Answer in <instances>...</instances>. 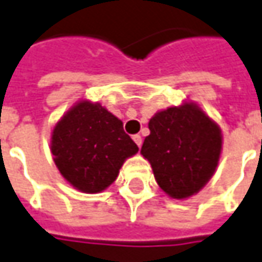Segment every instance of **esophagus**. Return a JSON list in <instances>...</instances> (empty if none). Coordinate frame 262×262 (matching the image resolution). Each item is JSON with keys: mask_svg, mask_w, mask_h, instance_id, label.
Wrapping results in <instances>:
<instances>
[{"mask_svg": "<svg viewBox=\"0 0 262 262\" xmlns=\"http://www.w3.org/2000/svg\"><path fill=\"white\" fill-rule=\"evenodd\" d=\"M133 140H135V143H136L139 147H142L143 139H142V136H140V135H135V136H133Z\"/></svg>", "mask_w": 262, "mask_h": 262, "instance_id": "obj_1", "label": "esophagus"}]
</instances>
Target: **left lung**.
<instances>
[{"instance_id":"obj_1","label":"left lung","mask_w":262,"mask_h":262,"mask_svg":"<svg viewBox=\"0 0 262 262\" xmlns=\"http://www.w3.org/2000/svg\"><path fill=\"white\" fill-rule=\"evenodd\" d=\"M142 146L157 184L173 199L197 193L213 176L221 151V132L193 103L169 107L149 122Z\"/></svg>"}]
</instances>
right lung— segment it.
Wrapping results in <instances>:
<instances>
[{"label": "right lung", "mask_w": 262, "mask_h": 262, "mask_svg": "<svg viewBox=\"0 0 262 262\" xmlns=\"http://www.w3.org/2000/svg\"><path fill=\"white\" fill-rule=\"evenodd\" d=\"M51 150L61 174L83 193H99L111 186L137 144L123 123L99 103L82 100L58 122Z\"/></svg>", "instance_id": "add662e5"}]
</instances>
